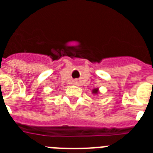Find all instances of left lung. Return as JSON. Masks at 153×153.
Segmentation results:
<instances>
[{"mask_svg": "<svg viewBox=\"0 0 153 153\" xmlns=\"http://www.w3.org/2000/svg\"><path fill=\"white\" fill-rule=\"evenodd\" d=\"M92 93L94 94V95H96V94H98V93H99V89L98 88H94L92 90Z\"/></svg>", "mask_w": 153, "mask_h": 153, "instance_id": "1", "label": "left lung"}]
</instances>
